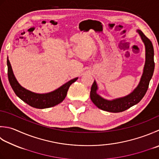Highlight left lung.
<instances>
[{"label":"left lung","mask_w":159,"mask_h":159,"mask_svg":"<svg viewBox=\"0 0 159 159\" xmlns=\"http://www.w3.org/2000/svg\"><path fill=\"white\" fill-rule=\"evenodd\" d=\"M137 32L139 34L145 47V63L141 80L138 86L129 94L111 101L102 98L96 93L98 86L94 80L91 88L90 98L93 103L102 110L113 113L121 112L137 104L143 98L147 92L154 70V48L150 40L148 39L141 30H138Z\"/></svg>","instance_id":"left-lung-1"}]
</instances>
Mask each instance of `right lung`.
<instances>
[{
  "instance_id": "add662e5",
  "label": "right lung",
  "mask_w": 159,
  "mask_h": 159,
  "mask_svg": "<svg viewBox=\"0 0 159 159\" xmlns=\"http://www.w3.org/2000/svg\"><path fill=\"white\" fill-rule=\"evenodd\" d=\"M7 64L8 68L7 75L9 82L15 94L27 104L38 109L49 108L61 103L66 97L70 86L78 79V78L71 79L53 92L47 93V94H37V93H34L26 89L18 83L14 75L8 58Z\"/></svg>"
}]
</instances>
